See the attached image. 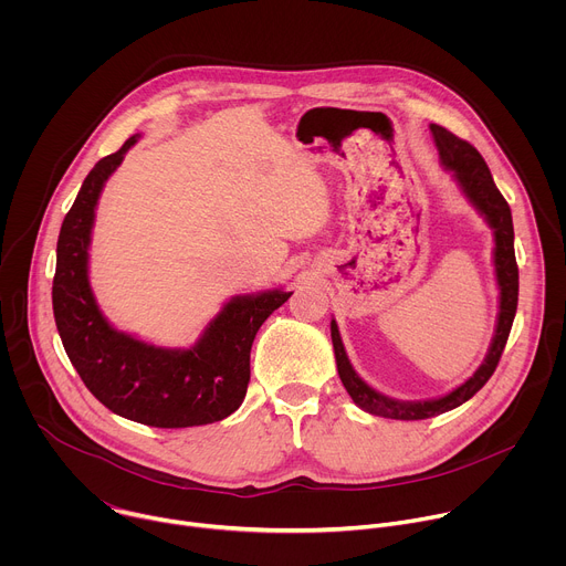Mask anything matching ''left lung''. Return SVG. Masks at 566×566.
<instances>
[{
	"label": "left lung",
	"instance_id": "left-lung-1",
	"mask_svg": "<svg viewBox=\"0 0 566 566\" xmlns=\"http://www.w3.org/2000/svg\"><path fill=\"white\" fill-rule=\"evenodd\" d=\"M430 132L434 136V145L439 149L441 166L452 172L454 181L459 184L461 192L468 197V201L483 214V219L489 221L495 234V251H493V262H495V275H497V286H500V315H497V329L491 343V349L486 354V360L481 363V367L457 389H452L446 396L430 398V400H396L389 398L374 387H369L352 367L345 345L340 340V332L336 319H332V343L336 352V365L340 380L345 389L349 391L352 400L356 406L369 415L385 417V419H396V421H421V419H432L437 415H443L448 410L459 408L461 402L472 398L483 385L489 382L493 371L497 369V363L502 358V352L506 347L515 311H517V293H520V273H517V262H515V232H513V217L506 199L497 190L493 175L486 166L483 156L463 138L454 136L441 125H430Z\"/></svg>",
	"mask_w": 566,
	"mask_h": 566
}]
</instances>
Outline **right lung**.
<instances>
[{"mask_svg":"<svg viewBox=\"0 0 566 566\" xmlns=\"http://www.w3.org/2000/svg\"><path fill=\"white\" fill-rule=\"evenodd\" d=\"M136 140L138 134L98 160L62 221L53 277L57 334L80 378L114 415L151 428L214 423L244 400L253 340L291 293L234 295L190 349L156 347L114 329L90 286V241L98 197Z\"/></svg>","mask_w":566,"mask_h":566,"instance_id":"add662e5","label":"right lung"}]
</instances>
